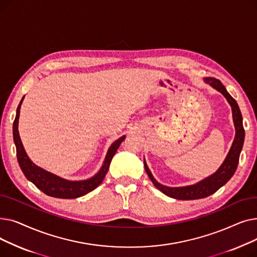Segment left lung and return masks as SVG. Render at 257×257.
<instances>
[{
    "instance_id": "1",
    "label": "left lung",
    "mask_w": 257,
    "mask_h": 257,
    "mask_svg": "<svg viewBox=\"0 0 257 257\" xmlns=\"http://www.w3.org/2000/svg\"><path fill=\"white\" fill-rule=\"evenodd\" d=\"M204 82L209 84L212 88L220 91L225 97L229 105L231 106L232 118H233V124L235 128V137L231 145L230 150H229L225 160L223 161V164L220 166V168L213 174H211L210 176L192 185L171 187V186H167L159 183L153 177V175L150 169L148 168L146 160L144 158L145 170L148 174V176H149L150 180L155 185V187L158 188L161 193H164L165 195L174 199L196 200V199H202V198L208 197L217 192L220 187L226 184L228 180L233 176V174L235 173L238 165V159L242 149V145H244L245 130H244V126H242V116L236 101L230 96V94H229V92L226 90L225 86L221 83L220 80L208 77V78H204Z\"/></svg>"
}]
</instances>
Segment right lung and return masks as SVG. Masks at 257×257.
<instances>
[{
  "mask_svg": "<svg viewBox=\"0 0 257 257\" xmlns=\"http://www.w3.org/2000/svg\"><path fill=\"white\" fill-rule=\"evenodd\" d=\"M25 96L21 100L18 109L16 119L13 121V141L17 148V157L21 170L23 171L26 178L31 181L37 188L44 192L46 195L54 198H61V199H75L82 197L89 192L93 191L94 188L98 187L102 181L104 180L105 175L109 169L111 159L114 156L116 150L118 149L119 145L125 140V136L117 139L108 149L103 165L99 172L93 175L92 177L85 180H67L61 178L57 175L50 173L40 167L36 166L33 161L27 155L23 143L20 138L19 133V118H20V110L21 105L23 103Z\"/></svg>",
  "mask_w": 257,
  "mask_h": 257,
  "instance_id": "add662e5",
  "label": "right lung"
}]
</instances>
